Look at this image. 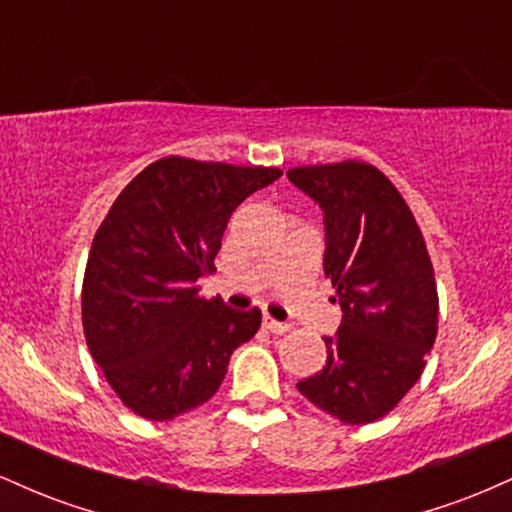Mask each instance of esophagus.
<instances>
[{"instance_id":"34e87169","label":"esophagus","mask_w":512,"mask_h":512,"mask_svg":"<svg viewBox=\"0 0 512 512\" xmlns=\"http://www.w3.org/2000/svg\"><path fill=\"white\" fill-rule=\"evenodd\" d=\"M262 327L264 330H269V332H274V334H284V332H289V322H279V320H274V317H269V315H264L262 317Z\"/></svg>"}]
</instances>
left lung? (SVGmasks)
<instances>
[{"label":"left lung","instance_id":"1","mask_svg":"<svg viewBox=\"0 0 512 512\" xmlns=\"http://www.w3.org/2000/svg\"><path fill=\"white\" fill-rule=\"evenodd\" d=\"M322 209L325 276L342 322L320 373L298 392L342 424L380 419L414 387L438 332V291L424 236L397 187L368 163L289 170Z\"/></svg>","mask_w":512,"mask_h":512}]
</instances>
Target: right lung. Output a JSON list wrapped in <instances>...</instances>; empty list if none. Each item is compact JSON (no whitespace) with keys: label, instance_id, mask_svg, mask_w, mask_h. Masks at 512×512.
I'll list each match as a JSON object with an SVG mask.
<instances>
[{"label":"right lung","instance_id":"add662e5","mask_svg":"<svg viewBox=\"0 0 512 512\" xmlns=\"http://www.w3.org/2000/svg\"><path fill=\"white\" fill-rule=\"evenodd\" d=\"M279 168L168 156L137 175L98 228L81 315L105 380L134 414L170 421L216 395L260 310L197 296L228 219Z\"/></svg>","mask_w":512,"mask_h":512}]
</instances>
